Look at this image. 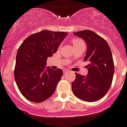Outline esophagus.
<instances>
[{"label":"esophagus","mask_w":127,"mask_h":127,"mask_svg":"<svg viewBox=\"0 0 127 127\" xmlns=\"http://www.w3.org/2000/svg\"><path fill=\"white\" fill-rule=\"evenodd\" d=\"M69 73V72L68 71V70H64V74H68V73Z\"/></svg>","instance_id":"obj_1"}]
</instances>
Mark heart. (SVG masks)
<instances>
[{
	"mask_svg": "<svg viewBox=\"0 0 127 127\" xmlns=\"http://www.w3.org/2000/svg\"><path fill=\"white\" fill-rule=\"evenodd\" d=\"M72 42H73L74 47L81 45V44H85V42H84L83 40H82L81 39H79V38H74V39H72Z\"/></svg>",
	"mask_w": 127,
	"mask_h": 127,
	"instance_id": "b5f03b06",
	"label": "heart"
}]
</instances>
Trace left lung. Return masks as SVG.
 <instances>
[{
  "label": "left lung",
  "instance_id": "8db88e82",
  "mask_svg": "<svg viewBox=\"0 0 127 127\" xmlns=\"http://www.w3.org/2000/svg\"><path fill=\"white\" fill-rule=\"evenodd\" d=\"M73 34L87 42L84 60L89 64L87 76L75 73L72 91L77 97L85 101H97L106 95L112 83L114 64L112 52L106 40L92 31L85 30Z\"/></svg>",
  "mask_w": 127,
  "mask_h": 127
}]
</instances>
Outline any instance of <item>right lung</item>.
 <instances>
[{
  "label": "right lung",
  "mask_w": 127,
  "mask_h": 127,
  "mask_svg": "<svg viewBox=\"0 0 127 127\" xmlns=\"http://www.w3.org/2000/svg\"><path fill=\"white\" fill-rule=\"evenodd\" d=\"M64 32L43 30L28 37L16 56L14 77L19 91L26 99L41 103L52 96L63 75L60 68H45L48 57L57 52L67 35Z\"/></svg>",
  "instance_id": "right-lung-1"
}]
</instances>
